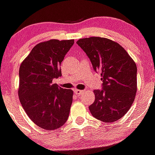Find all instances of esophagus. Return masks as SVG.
Masks as SVG:
<instances>
[{
  "label": "esophagus",
  "mask_w": 155,
  "mask_h": 155,
  "mask_svg": "<svg viewBox=\"0 0 155 155\" xmlns=\"http://www.w3.org/2000/svg\"><path fill=\"white\" fill-rule=\"evenodd\" d=\"M83 92H84V91H82V90H78V89L74 90V93L76 94H78V95H80V94H81Z\"/></svg>",
  "instance_id": "obj_1"
}]
</instances>
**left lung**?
Wrapping results in <instances>:
<instances>
[{
  "instance_id": "obj_1",
  "label": "left lung",
  "mask_w": 155,
  "mask_h": 155,
  "mask_svg": "<svg viewBox=\"0 0 155 155\" xmlns=\"http://www.w3.org/2000/svg\"><path fill=\"white\" fill-rule=\"evenodd\" d=\"M77 43L103 82L102 90H94L95 99L88 107L91 115L105 123L120 120L136 96V64L123 46L111 39L94 36L80 39Z\"/></svg>"
}]
</instances>
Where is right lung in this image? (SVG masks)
Segmentation results:
<instances>
[{"label":"right lung","instance_id":"right-lung-1","mask_svg":"<svg viewBox=\"0 0 155 155\" xmlns=\"http://www.w3.org/2000/svg\"><path fill=\"white\" fill-rule=\"evenodd\" d=\"M74 40L50 39L37 44L19 68L18 97L30 120L38 127L54 130L69 116L73 91L53 84L61 75V64Z\"/></svg>","mask_w":155,"mask_h":155}]
</instances>
